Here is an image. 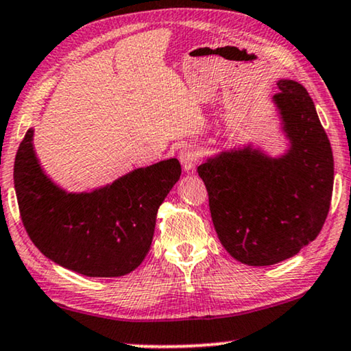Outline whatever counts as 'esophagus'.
<instances>
[{
    "label": "esophagus",
    "instance_id": "1",
    "mask_svg": "<svg viewBox=\"0 0 351 351\" xmlns=\"http://www.w3.org/2000/svg\"><path fill=\"white\" fill-rule=\"evenodd\" d=\"M200 157V151L195 144H186L180 151V162L183 165L184 171H193Z\"/></svg>",
    "mask_w": 351,
    "mask_h": 351
}]
</instances>
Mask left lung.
<instances>
[{
  "instance_id": "left-lung-1",
  "label": "left lung",
  "mask_w": 351,
  "mask_h": 351,
  "mask_svg": "<svg viewBox=\"0 0 351 351\" xmlns=\"http://www.w3.org/2000/svg\"><path fill=\"white\" fill-rule=\"evenodd\" d=\"M278 88L273 101L291 143L284 156L247 146L197 167L219 242L249 266L297 255L321 232L332 199V149L313 99L293 80H279Z\"/></svg>"
}]
</instances>
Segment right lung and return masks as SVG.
I'll return each mask as SVG.
<instances>
[{
    "label": "right lung",
    "instance_id": "obj_1",
    "mask_svg": "<svg viewBox=\"0 0 351 351\" xmlns=\"http://www.w3.org/2000/svg\"><path fill=\"white\" fill-rule=\"evenodd\" d=\"M180 175V162L168 158L93 193H65L41 170L32 128L14 162L19 212L32 242L54 263L90 278L125 276L141 265L157 210Z\"/></svg>",
    "mask_w": 351,
    "mask_h": 351
}]
</instances>
